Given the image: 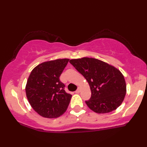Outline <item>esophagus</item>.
<instances>
[{"label":"esophagus","mask_w":147,"mask_h":147,"mask_svg":"<svg viewBox=\"0 0 147 147\" xmlns=\"http://www.w3.org/2000/svg\"><path fill=\"white\" fill-rule=\"evenodd\" d=\"M80 92V89H79V88L77 89V90H76V91H75V93H79Z\"/></svg>","instance_id":"esophagus-1"}]
</instances>
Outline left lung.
Returning <instances> with one entry per match:
<instances>
[{
  "label": "left lung",
  "mask_w": 147,
  "mask_h": 147,
  "mask_svg": "<svg viewBox=\"0 0 147 147\" xmlns=\"http://www.w3.org/2000/svg\"><path fill=\"white\" fill-rule=\"evenodd\" d=\"M69 62L89 84L91 96L86 103L91 110L98 113H109L121 105L126 86L120 71L94 58L74 59Z\"/></svg>",
  "instance_id": "1"
}]
</instances>
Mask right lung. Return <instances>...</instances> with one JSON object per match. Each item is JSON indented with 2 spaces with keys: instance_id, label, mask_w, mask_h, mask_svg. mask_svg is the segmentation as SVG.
<instances>
[{
  "instance_id": "obj_1",
  "label": "right lung",
  "mask_w": 147,
  "mask_h": 147,
  "mask_svg": "<svg viewBox=\"0 0 147 147\" xmlns=\"http://www.w3.org/2000/svg\"><path fill=\"white\" fill-rule=\"evenodd\" d=\"M69 59H59L38 65L32 71L27 80L26 94L35 111L46 118L61 115L70 102L72 95L64 90L59 80Z\"/></svg>"
}]
</instances>
